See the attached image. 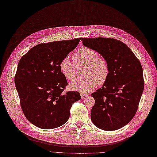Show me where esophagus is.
<instances>
[{"label": "esophagus", "instance_id": "34e87169", "mask_svg": "<svg viewBox=\"0 0 157 157\" xmlns=\"http://www.w3.org/2000/svg\"><path fill=\"white\" fill-rule=\"evenodd\" d=\"M81 98H82V99H84V98H85L87 96V94H81Z\"/></svg>", "mask_w": 157, "mask_h": 157}]
</instances>
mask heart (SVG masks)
<instances>
[{
  "instance_id": "heart-1",
  "label": "heart",
  "mask_w": 157,
  "mask_h": 157,
  "mask_svg": "<svg viewBox=\"0 0 157 157\" xmlns=\"http://www.w3.org/2000/svg\"><path fill=\"white\" fill-rule=\"evenodd\" d=\"M72 59L76 67L85 68L83 72L85 78L70 84V87L73 90L87 93L93 90L97 84L103 85L108 81L110 75L109 64L104 57L99 56L95 50L82 47L73 54ZM75 66L67 57L60 62V72L67 80L73 81L76 79Z\"/></svg>"
}]
</instances>
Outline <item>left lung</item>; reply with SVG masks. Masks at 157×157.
Instances as JSON below:
<instances>
[{"mask_svg": "<svg viewBox=\"0 0 157 157\" xmlns=\"http://www.w3.org/2000/svg\"><path fill=\"white\" fill-rule=\"evenodd\" d=\"M83 45L108 61L110 75L103 87L93 93L91 119L97 127L114 131L135 116L144 88L141 63L125 44L112 38H81Z\"/></svg>", "mask_w": 157, "mask_h": 157, "instance_id": "left-lung-1", "label": "left lung"}]
</instances>
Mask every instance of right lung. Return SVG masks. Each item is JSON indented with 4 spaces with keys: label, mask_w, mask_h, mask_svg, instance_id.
I'll return each instance as SVG.
<instances>
[{
    "label": "right lung",
    "mask_w": 157,
    "mask_h": 157,
    "mask_svg": "<svg viewBox=\"0 0 157 157\" xmlns=\"http://www.w3.org/2000/svg\"><path fill=\"white\" fill-rule=\"evenodd\" d=\"M81 38L41 43L21 57L15 75V84L21 110L31 123L41 129L63 125L70 108L81 100L78 91H66V78L59 63L77 47Z\"/></svg>",
    "instance_id": "1"
}]
</instances>
